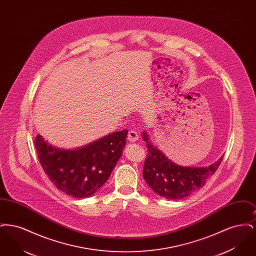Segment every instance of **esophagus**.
<instances>
[{
    "label": "esophagus",
    "mask_w": 256,
    "mask_h": 256,
    "mask_svg": "<svg viewBox=\"0 0 256 256\" xmlns=\"http://www.w3.org/2000/svg\"><path fill=\"white\" fill-rule=\"evenodd\" d=\"M138 138H139V136L135 130H130V132L128 134V140L130 142H135L138 140Z\"/></svg>",
    "instance_id": "1"
}]
</instances>
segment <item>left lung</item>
Returning a JSON list of instances; mask_svg holds the SVG:
<instances>
[{"instance_id":"obj_1","label":"left lung","mask_w":256,"mask_h":256,"mask_svg":"<svg viewBox=\"0 0 256 256\" xmlns=\"http://www.w3.org/2000/svg\"><path fill=\"white\" fill-rule=\"evenodd\" d=\"M148 154L143 168V178L154 192L168 200L188 196L202 188L212 176L222 158L207 167H184L168 158L150 141L146 132L142 134Z\"/></svg>"}]
</instances>
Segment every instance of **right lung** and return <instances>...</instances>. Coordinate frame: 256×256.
<instances>
[{"label":"right lung","mask_w":256,"mask_h":256,"mask_svg":"<svg viewBox=\"0 0 256 256\" xmlns=\"http://www.w3.org/2000/svg\"><path fill=\"white\" fill-rule=\"evenodd\" d=\"M128 130L112 132L74 150L52 146L41 135L34 141L39 162L58 189L74 198H87L108 182L122 156Z\"/></svg>","instance_id":"right-lung-1"}]
</instances>
